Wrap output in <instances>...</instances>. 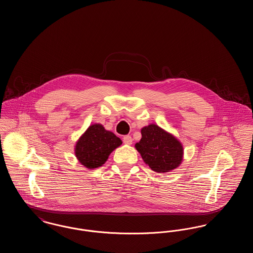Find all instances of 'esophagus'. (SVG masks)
<instances>
[{
    "label": "esophagus",
    "instance_id": "1",
    "mask_svg": "<svg viewBox=\"0 0 253 253\" xmlns=\"http://www.w3.org/2000/svg\"><path fill=\"white\" fill-rule=\"evenodd\" d=\"M132 142V138L131 135H125L123 136V143L126 145H131Z\"/></svg>",
    "mask_w": 253,
    "mask_h": 253
}]
</instances>
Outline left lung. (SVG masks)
<instances>
[{"label":"left lung","instance_id":"obj_1","mask_svg":"<svg viewBox=\"0 0 253 253\" xmlns=\"http://www.w3.org/2000/svg\"><path fill=\"white\" fill-rule=\"evenodd\" d=\"M142 137L134 145L145 163L157 172H167L180 165L183 147L170 133L156 124L141 129Z\"/></svg>","mask_w":253,"mask_h":253}]
</instances>
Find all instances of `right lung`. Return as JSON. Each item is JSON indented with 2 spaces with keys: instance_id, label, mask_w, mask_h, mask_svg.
<instances>
[{
  "instance_id": "add662e5",
  "label": "right lung",
  "mask_w": 253,
  "mask_h": 253,
  "mask_svg": "<svg viewBox=\"0 0 253 253\" xmlns=\"http://www.w3.org/2000/svg\"><path fill=\"white\" fill-rule=\"evenodd\" d=\"M121 144V138L114 132L106 131L101 124H93L78 140L75 154L86 168H98L106 162L110 154Z\"/></svg>"
}]
</instances>
